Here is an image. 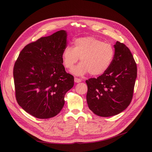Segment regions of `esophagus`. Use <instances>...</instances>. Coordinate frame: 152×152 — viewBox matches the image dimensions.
I'll return each mask as SVG.
<instances>
[{
    "label": "esophagus",
    "mask_w": 152,
    "mask_h": 152,
    "mask_svg": "<svg viewBox=\"0 0 152 152\" xmlns=\"http://www.w3.org/2000/svg\"><path fill=\"white\" fill-rule=\"evenodd\" d=\"M75 82L77 83H80V82H81V79L79 78H77V77H75Z\"/></svg>",
    "instance_id": "obj_1"
}]
</instances>
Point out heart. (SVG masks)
I'll return each mask as SVG.
<instances>
[{
	"mask_svg": "<svg viewBox=\"0 0 152 152\" xmlns=\"http://www.w3.org/2000/svg\"><path fill=\"white\" fill-rule=\"evenodd\" d=\"M114 57L112 45L90 36L76 39L74 47L67 45L62 53L63 63L68 69L73 68L80 58L81 63L72 70L77 76L88 73L92 76L103 75L111 66Z\"/></svg>",
	"mask_w": 152,
	"mask_h": 152,
	"instance_id": "1",
	"label": "heart"
}]
</instances>
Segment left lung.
<instances>
[{"mask_svg": "<svg viewBox=\"0 0 152 152\" xmlns=\"http://www.w3.org/2000/svg\"><path fill=\"white\" fill-rule=\"evenodd\" d=\"M114 47V59L108 70L86 81L87 105L102 117L118 115L129 105L137 77V65L129 48L119 41Z\"/></svg>", "mask_w": 152, "mask_h": 152, "instance_id": "1", "label": "left lung"}]
</instances>
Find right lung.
Wrapping results in <instances>:
<instances>
[{"instance_id": "obj_1", "label": "right lung", "mask_w": 152, "mask_h": 152, "mask_svg": "<svg viewBox=\"0 0 152 152\" xmlns=\"http://www.w3.org/2000/svg\"><path fill=\"white\" fill-rule=\"evenodd\" d=\"M66 33L61 30L26 45L13 67L16 100L27 113L39 119L57 115L74 77L63 65Z\"/></svg>"}]
</instances>
